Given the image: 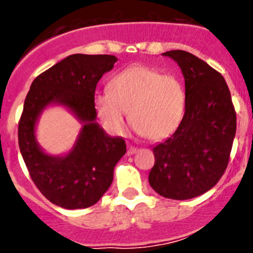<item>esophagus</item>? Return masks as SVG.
Returning <instances> with one entry per match:
<instances>
[{"label":"esophagus","mask_w":253,"mask_h":253,"mask_svg":"<svg viewBox=\"0 0 253 253\" xmlns=\"http://www.w3.org/2000/svg\"><path fill=\"white\" fill-rule=\"evenodd\" d=\"M135 152H137V148H135V147L129 146L128 147V151H126V154H128V156H130V154H134V153H135Z\"/></svg>","instance_id":"34e87169"}]
</instances>
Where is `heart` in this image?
I'll return each mask as SVG.
<instances>
[{"label":"heart","mask_w":253,"mask_h":253,"mask_svg":"<svg viewBox=\"0 0 253 253\" xmlns=\"http://www.w3.org/2000/svg\"><path fill=\"white\" fill-rule=\"evenodd\" d=\"M182 82L147 66H133L111 78L109 91L93 96V109L107 131L123 134L129 119L138 133L161 140L175 133L184 119Z\"/></svg>","instance_id":"b5f03b06"}]
</instances>
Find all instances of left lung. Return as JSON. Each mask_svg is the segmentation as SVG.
<instances>
[{
  "instance_id": "1",
  "label": "left lung",
  "mask_w": 253,
  "mask_h": 253,
  "mask_svg": "<svg viewBox=\"0 0 253 253\" xmlns=\"http://www.w3.org/2000/svg\"><path fill=\"white\" fill-rule=\"evenodd\" d=\"M173 59L185 78L184 119L165 142L153 147L149 185L161 196L187 200L203 195L228 166L237 129L236 111L225 80L204 60L185 50Z\"/></svg>"
}]
</instances>
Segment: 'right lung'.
I'll use <instances>...</instances> for the list:
<instances>
[{
  "label": "right lung",
  "mask_w": 253,
  "mask_h": 253,
  "mask_svg": "<svg viewBox=\"0 0 253 253\" xmlns=\"http://www.w3.org/2000/svg\"><path fill=\"white\" fill-rule=\"evenodd\" d=\"M118 58L72 54L38 76L30 86L19 123V147L31 180L49 202L64 209L92 207L110 187L114 169L126 152L122 137H110L96 123V84ZM49 106H63L82 123L72 149L46 154L37 143L36 124Z\"/></svg>",
  "instance_id": "obj_1"
}]
</instances>
